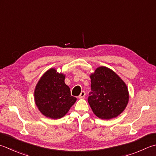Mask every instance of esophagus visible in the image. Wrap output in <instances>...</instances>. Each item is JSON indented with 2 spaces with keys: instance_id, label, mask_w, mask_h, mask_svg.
I'll use <instances>...</instances> for the list:
<instances>
[{
  "instance_id": "obj_1",
  "label": "esophagus",
  "mask_w": 156,
  "mask_h": 156,
  "mask_svg": "<svg viewBox=\"0 0 156 156\" xmlns=\"http://www.w3.org/2000/svg\"><path fill=\"white\" fill-rule=\"evenodd\" d=\"M85 94H86V93H85L84 91H82L81 93L80 94V95L78 96V98L79 99H83L84 96H85Z\"/></svg>"
}]
</instances>
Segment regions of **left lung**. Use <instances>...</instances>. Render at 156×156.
I'll use <instances>...</instances> for the list:
<instances>
[{"label":"left lung","mask_w":156,"mask_h":156,"mask_svg":"<svg viewBox=\"0 0 156 156\" xmlns=\"http://www.w3.org/2000/svg\"><path fill=\"white\" fill-rule=\"evenodd\" d=\"M90 78L92 92L88 102L94 114L103 120L118 116L129 100L125 82L116 73L105 66L97 68Z\"/></svg>","instance_id":"1"}]
</instances>
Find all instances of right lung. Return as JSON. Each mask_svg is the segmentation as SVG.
<instances>
[{
  "label": "right lung",
  "mask_w": 156,
  "mask_h": 156,
  "mask_svg": "<svg viewBox=\"0 0 156 156\" xmlns=\"http://www.w3.org/2000/svg\"><path fill=\"white\" fill-rule=\"evenodd\" d=\"M66 76L57 69H48L40 78L34 90V101L44 116L59 119L68 112L76 101L65 83Z\"/></svg>",
  "instance_id": "1"
}]
</instances>
